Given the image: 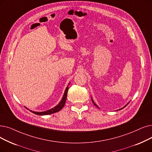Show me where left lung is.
Masks as SVG:
<instances>
[{"mask_svg": "<svg viewBox=\"0 0 152 152\" xmlns=\"http://www.w3.org/2000/svg\"><path fill=\"white\" fill-rule=\"evenodd\" d=\"M92 99V102H93V104H94V105H96V107H98V108H99V109H100V108H99V107H98V106H97V105H96V104H95V103H94V101H93V100H92V99ZM129 103H128V104H129ZM128 104H126V105H125V106H124V107H122V108H121V109H119V110H121V109H124V107H126V106H127V105H128Z\"/></svg>", "mask_w": 152, "mask_h": 152, "instance_id": "8db88e82", "label": "left lung"}]
</instances>
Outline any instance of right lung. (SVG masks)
<instances>
[{
	"mask_svg": "<svg viewBox=\"0 0 152 152\" xmlns=\"http://www.w3.org/2000/svg\"><path fill=\"white\" fill-rule=\"evenodd\" d=\"M69 84L70 83H69L68 85H69ZM68 89H69V88H68V86H67L66 88V89H65L64 93V95L63 96V98H62L61 101L55 107L52 108V109H51L50 110H48L47 111H44V112H34V111H32L31 110H30V111L32 113H34V114H37V115H45L51 114H54L55 113H57V112H58V111H60V110L62 109V108L64 107V105L65 104L66 100V97H67Z\"/></svg>",
	"mask_w": 152,
	"mask_h": 152,
	"instance_id": "obj_1",
	"label": "right lung"
}]
</instances>
